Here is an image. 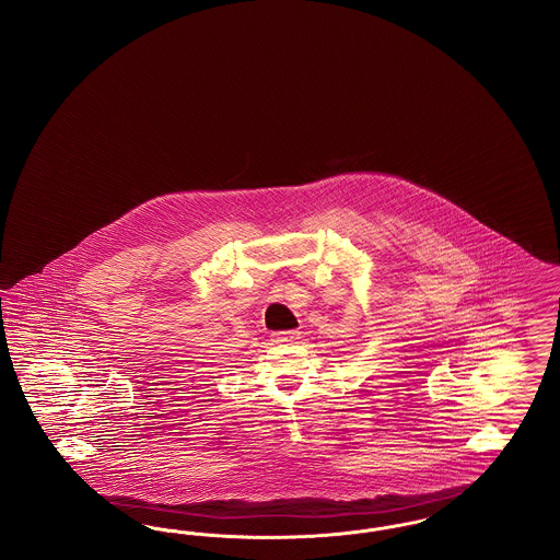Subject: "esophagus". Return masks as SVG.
<instances>
[{
  "label": "esophagus",
  "mask_w": 560,
  "mask_h": 560,
  "mask_svg": "<svg viewBox=\"0 0 560 560\" xmlns=\"http://www.w3.org/2000/svg\"><path fill=\"white\" fill-rule=\"evenodd\" d=\"M298 340H300V331H298V329L272 334V342H277V345H293V342H298Z\"/></svg>",
  "instance_id": "34e87169"
}]
</instances>
